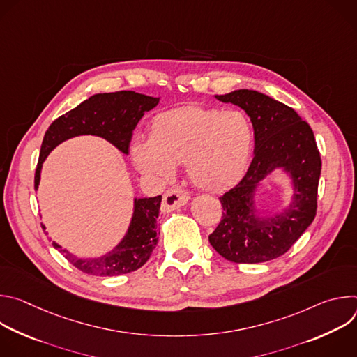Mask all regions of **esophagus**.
<instances>
[{
	"instance_id": "esophagus-1",
	"label": "esophagus",
	"mask_w": 357,
	"mask_h": 357,
	"mask_svg": "<svg viewBox=\"0 0 357 357\" xmlns=\"http://www.w3.org/2000/svg\"><path fill=\"white\" fill-rule=\"evenodd\" d=\"M189 199H190V196L185 189H182L179 186L169 188L165 192L164 199H162V211L164 212H171V211L179 209L181 206L186 205V202Z\"/></svg>"
}]
</instances>
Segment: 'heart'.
I'll use <instances>...</instances> for the list:
<instances>
[{"label":"heart","mask_w":357,"mask_h":357,"mask_svg":"<svg viewBox=\"0 0 357 357\" xmlns=\"http://www.w3.org/2000/svg\"><path fill=\"white\" fill-rule=\"evenodd\" d=\"M252 139L243 112L189 106L155 116L149 138H137L131 155L141 172L155 178H169L175 165L185 162L193 185L220 192L245 172Z\"/></svg>","instance_id":"1"}]
</instances>
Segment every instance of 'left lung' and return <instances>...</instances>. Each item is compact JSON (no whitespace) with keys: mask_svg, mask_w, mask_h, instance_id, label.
I'll return each instance as SVG.
<instances>
[{"mask_svg":"<svg viewBox=\"0 0 357 357\" xmlns=\"http://www.w3.org/2000/svg\"><path fill=\"white\" fill-rule=\"evenodd\" d=\"M216 98L248 114L254 128V158L243 179L219 197L223 216L209 241L233 263L274 260L292 247L317 215L322 161L314 131L294 109L256 90L240 89ZM277 167L293 178V203L282 215L260 220L253 209V190Z\"/></svg>","mask_w":357,"mask_h":357,"instance_id":"1","label":"left lung"}]
</instances>
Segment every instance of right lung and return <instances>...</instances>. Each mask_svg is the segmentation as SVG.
I'll list each match as a JSON object with an SVG mask.
<instances>
[{
	"instance_id": "1",
	"label": "right lung",
	"mask_w": 357,
	"mask_h": 357,
	"mask_svg": "<svg viewBox=\"0 0 357 357\" xmlns=\"http://www.w3.org/2000/svg\"><path fill=\"white\" fill-rule=\"evenodd\" d=\"M160 97H151L135 91H116L94 94L76 109L56 119L45 132L40 155L35 171V189H38L40 169L45 158L56 145L68 138L90 134L103 137L128 154L132 130L145 112L154 109ZM162 196L135 199L134 215L123 241L110 252L98 259H77L66 248L54 241L65 259L84 274L112 277L121 275L142 267L158 243L157 219L161 212Z\"/></svg>"
}]
</instances>
